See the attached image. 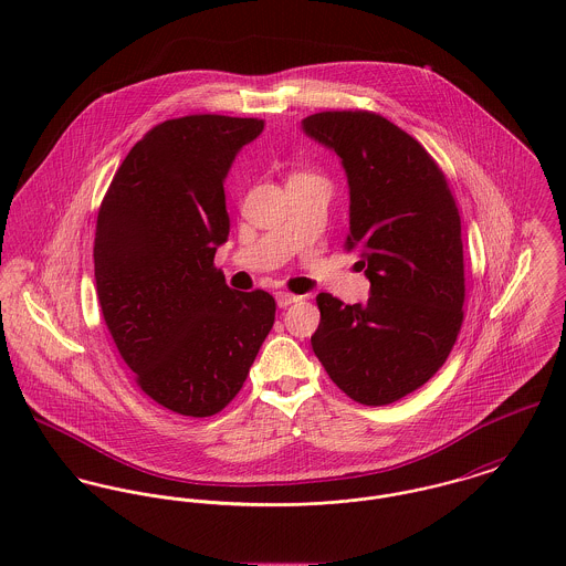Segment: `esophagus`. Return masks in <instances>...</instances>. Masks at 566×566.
<instances>
[{
  "label": "esophagus",
  "mask_w": 566,
  "mask_h": 566,
  "mask_svg": "<svg viewBox=\"0 0 566 566\" xmlns=\"http://www.w3.org/2000/svg\"><path fill=\"white\" fill-rule=\"evenodd\" d=\"M274 298H276V305H279V307H290L292 303L298 301V296H296V294H290V292H276Z\"/></svg>",
  "instance_id": "obj_1"
}]
</instances>
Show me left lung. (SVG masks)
<instances>
[{"mask_svg": "<svg viewBox=\"0 0 566 566\" xmlns=\"http://www.w3.org/2000/svg\"><path fill=\"white\" fill-rule=\"evenodd\" d=\"M301 128L339 157L350 196L346 248L370 281L366 303L318 294L314 353L353 401L395 403L438 373L462 326L455 200L427 150L381 115L326 111Z\"/></svg>", "mask_w": 566, "mask_h": 566, "instance_id": "left-lung-1", "label": "left lung"}]
</instances>
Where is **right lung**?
Listing matches in <instances>:
<instances>
[{
  "label": "right lung",
  "mask_w": 566,
  "mask_h": 566,
  "mask_svg": "<svg viewBox=\"0 0 566 566\" xmlns=\"http://www.w3.org/2000/svg\"><path fill=\"white\" fill-rule=\"evenodd\" d=\"M263 119L189 115L155 126L119 165L95 227L104 323L142 390L193 418L235 399L274 324V298L213 265L229 240L224 180Z\"/></svg>",
  "instance_id": "obj_1"
}]
</instances>
